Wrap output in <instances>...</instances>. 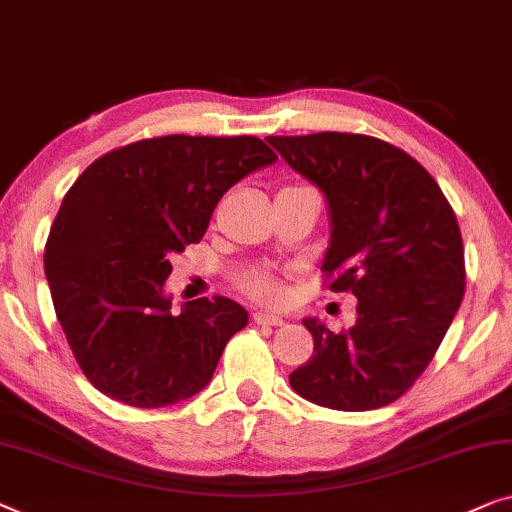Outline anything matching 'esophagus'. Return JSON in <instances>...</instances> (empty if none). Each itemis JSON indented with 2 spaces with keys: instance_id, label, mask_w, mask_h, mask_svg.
Masks as SVG:
<instances>
[{
  "instance_id": "1",
  "label": "esophagus",
  "mask_w": 512,
  "mask_h": 512,
  "mask_svg": "<svg viewBox=\"0 0 512 512\" xmlns=\"http://www.w3.org/2000/svg\"><path fill=\"white\" fill-rule=\"evenodd\" d=\"M254 321L258 325H284V318L277 314H268V311H256Z\"/></svg>"
}]
</instances>
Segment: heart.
I'll return each mask as SVG.
<instances>
[{
	"mask_svg": "<svg viewBox=\"0 0 512 512\" xmlns=\"http://www.w3.org/2000/svg\"><path fill=\"white\" fill-rule=\"evenodd\" d=\"M242 286H244V291H247L249 295H254V298L261 302H279L281 295H284L279 281L274 279L270 272H263V270L249 272L247 277L242 279Z\"/></svg>",
	"mask_w": 512,
	"mask_h": 512,
	"instance_id": "obj_1",
	"label": "heart"
}]
</instances>
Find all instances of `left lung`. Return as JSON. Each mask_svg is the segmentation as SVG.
Returning <instances> with one entry per match:
<instances>
[{
  "label": "left lung",
  "instance_id": "obj_1",
  "mask_svg": "<svg viewBox=\"0 0 512 512\" xmlns=\"http://www.w3.org/2000/svg\"><path fill=\"white\" fill-rule=\"evenodd\" d=\"M268 143L323 191L330 291L358 298L353 328L305 318L314 355L288 376L300 397L337 411L395 402L432 362L464 298L455 212L416 159L360 133L270 136Z\"/></svg>",
  "mask_w": 512,
  "mask_h": 512
}]
</instances>
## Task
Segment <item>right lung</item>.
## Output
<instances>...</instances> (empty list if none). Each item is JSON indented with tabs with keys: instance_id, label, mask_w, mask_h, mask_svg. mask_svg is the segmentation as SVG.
<instances>
[{
	"instance_id": "right-lung-1",
	"label": "right lung",
	"mask_w": 512,
	"mask_h": 512,
	"mask_svg": "<svg viewBox=\"0 0 512 512\" xmlns=\"http://www.w3.org/2000/svg\"><path fill=\"white\" fill-rule=\"evenodd\" d=\"M274 161L254 136H164L103 154L73 182L43 268L66 342L96 390L161 409L212 381L249 314L224 295L173 314L168 256L201 242L219 198Z\"/></svg>"
}]
</instances>
